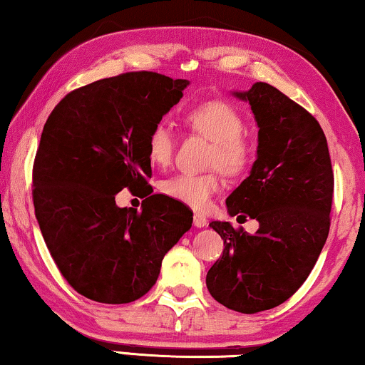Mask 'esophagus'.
<instances>
[{
    "label": "esophagus",
    "instance_id": "esophagus-1",
    "mask_svg": "<svg viewBox=\"0 0 365 365\" xmlns=\"http://www.w3.org/2000/svg\"><path fill=\"white\" fill-rule=\"evenodd\" d=\"M192 222H194V226H196V227L207 226V219H206V216H204V214H201V212H194Z\"/></svg>",
    "mask_w": 365,
    "mask_h": 365
}]
</instances>
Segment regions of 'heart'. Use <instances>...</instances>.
I'll use <instances>...</instances> for the list:
<instances>
[{
	"instance_id": "obj_1",
	"label": "heart",
	"mask_w": 365,
	"mask_h": 365,
	"mask_svg": "<svg viewBox=\"0 0 365 365\" xmlns=\"http://www.w3.org/2000/svg\"><path fill=\"white\" fill-rule=\"evenodd\" d=\"M187 126L192 133L209 139L212 148L207 154V166L221 169L227 176H241L249 169L256 149L246 131L242 114L226 101H206L186 111ZM148 156L153 164L166 168L173 163L176 139L168 123L154 124L148 134ZM221 187L217 173H182L161 182V191L171 199L194 209H204L212 194Z\"/></svg>"
}]
</instances>
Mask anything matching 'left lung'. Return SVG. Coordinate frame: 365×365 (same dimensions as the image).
Returning <instances> with one entry per match:
<instances>
[{"mask_svg":"<svg viewBox=\"0 0 365 365\" xmlns=\"http://www.w3.org/2000/svg\"><path fill=\"white\" fill-rule=\"evenodd\" d=\"M259 126L251 174L226 199L231 216L259 221L256 234L229 222L211 226L224 241L206 286L219 304L242 314L277 307L302 286L331 227L334 173L321 124L267 83L246 93Z\"/></svg>","mask_w":365,"mask_h":365,"instance_id":"1","label":"left lung"}]
</instances>
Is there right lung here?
Segmentation results:
<instances>
[{"instance_id": "obj_1", "label": "right lung", "mask_w": 365, "mask_h": 365, "mask_svg": "<svg viewBox=\"0 0 365 365\" xmlns=\"http://www.w3.org/2000/svg\"><path fill=\"white\" fill-rule=\"evenodd\" d=\"M186 79L131 71L68 93L49 114L33 164V204L54 264L81 296L128 304L158 281L189 214L151 194L148 134L182 98ZM124 187L143 211L118 208Z\"/></svg>"}]
</instances>
